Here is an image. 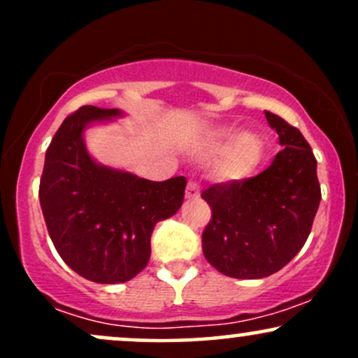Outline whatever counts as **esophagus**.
I'll return each mask as SVG.
<instances>
[{
    "mask_svg": "<svg viewBox=\"0 0 358 358\" xmlns=\"http://www.w3.org/2000/svg\"><path fill=\"white\" fill-rule=\"evenodd\" d=\"M185 195H187V199H199L200 195V187H199V182L196 180H188L187 183V192H185Z\"/></svg>",
    "mask_w": 358,
    "mask_h": 358,
    "instance_id": "1",
    "label": "esophagus"
}]
</instances>
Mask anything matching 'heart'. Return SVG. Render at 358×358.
Listing matches in <instances>:
<instances>
[{
	"label": "heart",
	"mask_w": 358,
	"mask_h": 358,
	"mask_svg": "<svg viewBox=\"0 0 358 358\" xmlns=\"http://www.w3.org/2000/svg\"><path fill=\"white\" fill-rule=\"evenodd\" d=\"M231 136V129H222L219 133V139L215 141L208 153H215L219 151L222 145V139ZM262 158V139L259 138V134L245 133L239 134L229 143V146L222 151L220 158L215 163V175L220 180H241L249 173H252V170L259 165Z\"/></svg>",
	"instance_id": "b5f03b06"
}]
</instances>
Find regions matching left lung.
Wrapping results in <instances>:
<instances>
[{
  "label": "left lung",
  "mask_w": 358,
  "mask_h": 358,
  "mask_svg": "<svg viewBox=\"0 0 358 358\" xmlns=\"http://www.w3.org/2000/svg\"><path fill=\"white\" fill-rule=\"evenodd\" d=\"M264 113L285 146L273 165L202 192L212 208L202 234L203 256L231 278H266L285 268L305 245L322 200L316 158L301 131Z\"/></svg>",
  "instance_id": "obj_1"
}]
</instances>
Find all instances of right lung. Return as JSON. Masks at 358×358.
Returning a JSON list of instances; mask_svg holds the SVG:
<instances>
[{"instance_id":"right-lung-1","label":"right lung","mask_w":358,"mask_h":358,"mask_svg":"<svg viewBox=\"0 0 358 358\" xmlns=\"http://www.w3.org/2000/svg\"><path fill=\"white\" fill-rule=\"evenodd\" d=\"M117 109L82 106L57 129L40 178V205L48 236L65 264L101 285L133 279L146 268L151 234L182 207L185 176L151 182L101 166L84 146L89 122Z\"/></svg>"}]
</instances>
